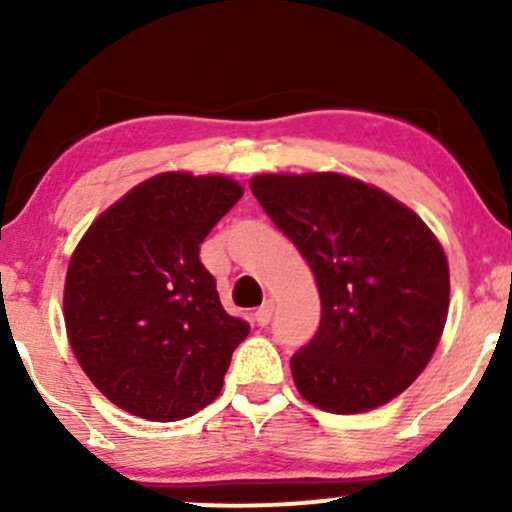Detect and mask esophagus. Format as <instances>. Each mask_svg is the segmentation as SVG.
Here are the masks:
<instances>
[{
	"mask_svg": "<svg viewBox=\"0 0 512 512\" xmlns=\"http://www.w3.org/2000/svg\"><path fill=\"white\" fill-rule=\"evenodd\" d=\"M272 313H274V303L272 301H264L260 308L255 310V322L260 327H267L269 320H272Z\"/></svg>",
	"mask_w": 512,
	"mask_h": 512,
	"instance_id": "obj_1",
	"label": "esophagus"
}]
</instances>
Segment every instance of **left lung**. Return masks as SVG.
<instances>
[{"instance_id":"obj_1","label":"left lung","mask_w":512,"mask_h":512,"mask_svg":"<svg viewBox=\"0 0 512 512\" xmlns=\"http://www.w3.org/2000/svg\"><path fill=\"white\" fill-rule=\"evenodd\" d=\"M250 190L320 291V327L291 356L298 392L332 414L383 407L443 334L450 272L436 236L387 192L339 173L257 175Z\"/></svg>"}]
</instances>
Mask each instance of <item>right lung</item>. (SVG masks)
<instances>
[{
	"mask_svg": "<svg viewBox=\"0 0 512 512\" xmlns=\"http://www.w3.org/2000/svg\"><path fill=\"white\" fill-rule=\"evenodd\" d=\"M243 187L161 173L105 209L69 260L64 325L76 361L110 402L178 421L219 397L250 325L228 315L199 245Z\"/></svg>",
	"mask_w": 512,
	"mask_h": 512,
	"instance_id": "right-lung-1",
	"label": "right lung"
}]
</instances>
